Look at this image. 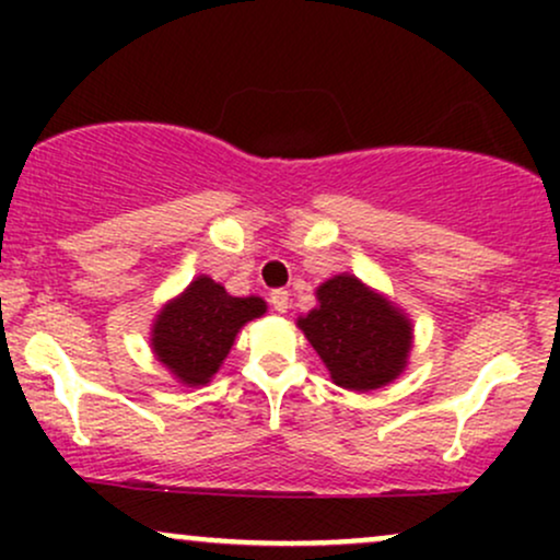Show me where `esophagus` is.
I'll list each match as a JSON object with an SVG mask.
<instances>
[{
	"mask_svg": "<svg viewBox=\"0 0 560 560\" xmlns=\"http://www.w3.org/2000/svg\"><path fill=\"white\" fill-rule=\"evenodd\" d=\"M268 300H271L276 313H287V307H289V292H287V289H273L271 298H268Z\"/></svg>",
	"mask_w": 560,
	"mask_h": 560,
	"instance_id": "34e87169",
	"label": "esophagus"
}]
</instances>
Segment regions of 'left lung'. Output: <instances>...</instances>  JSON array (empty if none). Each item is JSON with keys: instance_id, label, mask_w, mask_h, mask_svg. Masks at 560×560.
Instances as JSON below:
<instances>
[{"instance_id": "obj_1", "label": "left lung", "mask_w": 560, "mask_h": 560, "mask_svg": "<svg viewBox=\"0 0 560 560\" xmlns=\"http://www.w3.org/2000/svg\"><path fill=\"white\" fill-rule=\"evenodd\" d=\"M318 302L298 326L339 387L369 392L400 374L408 363L410 324L397 307L347 273L318 287Z\"/></svg>"}]
</instances>
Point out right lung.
<instances>
[{
    "instance_id": "obj_1",
    "label": "right lung",
    "mask_w": 560,
    "mask_h": 560,
    "mask_svg": "<svg viewBox=\"0 0 560 560\" xmlns=\"http://www.w3.org/2000/svg\"><path fill=\"white\" fill-rule=\"evenodd\" d=\"M266 313L260 298H231L221 284L199 276L152 329V350L184 384H208L229 355L236 331Z\"/></svg>"
}]
</instances>
